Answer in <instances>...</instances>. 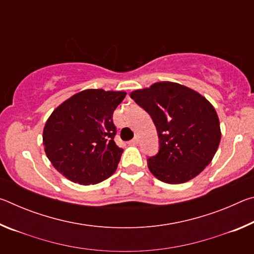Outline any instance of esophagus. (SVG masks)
Instances as JSON below:
<instances>
[{"label": "esophagus", "instance_id": "1", "mask_svg": "<svg viewBox=\"0 0 254 254\" xmlns=\"http://www.w3.org/2000/svg\"><path fill=\"white\" fill-rule=\"evenodd\" d=\"M137 143H139V137H137V136H135L134 139H132L130 141V144H137Z\"/></svg>", "mask_w": 254, "mask_h": 254}]
</instances>
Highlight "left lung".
I'll list each match as a JSON object with an SVG mask.
<instances>
[{
	"mask_svg": "<svg viewBox=\"0 0 254 254\" xmlns=\"http://www.w3.org/2000/svg\"><path fill=\"white\" fill-rule=\"evenodd\" d=\"M130 96L151 115L160 149L148 159L157 179L177 185L195 178L208 166L221 141L218 115L198 92L173 81H159Z\"/></svg>",
	"mask_w": 254,
	"mask_h": 254,
	"instance_id": "left-lung-1",
	"label": "left lung"
}]
</instances>
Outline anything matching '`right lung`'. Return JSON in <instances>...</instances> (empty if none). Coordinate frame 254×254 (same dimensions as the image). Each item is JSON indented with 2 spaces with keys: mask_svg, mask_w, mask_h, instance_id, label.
Instances as JSON below:
<instances>
[{
  "mask_svg": "<svg viewBox=\"0 0 254 254\" xmlns=\"http://www.w3.org/2000/svg\"><path fill=\"white\" fill-rule=\"evenodd\" d=\"M126 92L84 89L56 107L42 133L46 156L70 182L88 186L115 173L123 150L115 143L113 112Z\"/></svg>",
  "mask_w": 254,
  "mask_h": 254,
  "instance_id": "right-lung-1",
  "label": "right lung"
}]
</instances>
